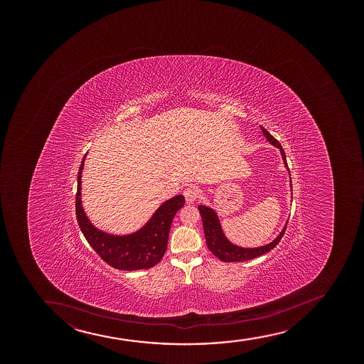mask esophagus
<instances>
[{"instance_id": "obj_1", "label": "esophagus", "mask_w": 364, "mask_h": 364, "mask_svg": "<svg viewBox=\"0 0 364 364\" xmlns=\"http://www.w3.org/2000/svg\"><path fill=\"white\" fill-rule=\"evenodd\" d=\"M183 196L184 198H186V201H187L188 204H192V203L197 200L198 197H199V192H198V189L194 188V187H188V188L184 189Z\"/></svg>"}]
</instances>
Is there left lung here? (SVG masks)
Returning a JSON list of instances; mask_svg holds the SVG:
<instances>
[{
	"label": "left lung",
	"mask_w": 364,
	"mask_h": 364,
	"mask_svg": "<svg viewBox=\"0 0 364 364\" xmlns=\"http://www.w3.org/2000/svg\"><path fill=\"white\" fill-rule=\"evenodd\" d=\"M259 127H261V131H262V134H264L268 142L279 149L283 161H284V166L287 167L289 175H290L285 153L282 146H280V143L264 127H262V126H259ZM290 187H291V178H290ZM198 209H199L201 218H203V227H204L205 239H206L208 247L213 255L216 256L218 259L223 261V262H240V261H247V259H255V257L264 255L268 251H271L273 247H277V244L280 242V239H282L285 230H287V223H285V226L283 227V230H280V233L277 235V238L272 240L271 242H268L266 245H262V247H239V245H235L233 242H230L226 237V234L223 233L218 213L213 208H209L206 205H199Z\"/></svg>",
	"instance_id": "left-lung-1"
}]
</instances>
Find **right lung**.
<instances>
[{
  "label": "right lung",
  "mask_w": 364,
  "mask_h": 364,
  "mask_svg": "<svg viewBox=\"0 0 364 364\" xmlns=\"http://www.w3.org/2000/svg\"><path fill=\"white\" fill-rule=\"evenodd\" d=\"M80 165L76 193V218L88 244L112 267L122 271H137L153 267L163 259L168 233L176 213L183 206V196L164 201L144 226L130 234H112L97 228L85 213L81 200V177L85 159Z\"/></svg>",
  "instance_id": "1"
}]
</instances>
